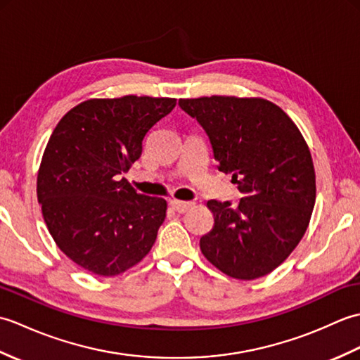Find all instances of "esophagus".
<instances>
[{"mask_svg": "<svg viewBox=\"0 0 360 360\" xmlns=\"http://www.w3.org/2000/svg\"><path fill=\"white\" fill-rule=\"evenodd\" d=\"M170 205H172V209H173V210H176L178 213H186L188 209H192V207H193L195 202H192V201L172 200V201H170Z\"/></svg>", "mask_w": 360, "mask_h": 360, "instance_id": "1", "label": "esophagus"}]
</instances>
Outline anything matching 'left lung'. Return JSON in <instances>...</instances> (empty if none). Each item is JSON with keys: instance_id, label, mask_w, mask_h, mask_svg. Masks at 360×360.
Here are the masks:
<instances>
[{"instance_id": "left-lung-1", "label": "left lung", "mask_w": 360, "mask_h": 360, "mask_svg": "<svg viewBox=\"0 0 360 360\" xmlns=\"http://www.w3.org/2000/svg\"><path fill=\"white\" fill-rule=\"evenodd\" d=\"M207 133L218 170L232 174L243 198L207 201L213 227L202 255L229 277L255 280L285 262L303 238L316 204V172L300 129L262 97L179 98Z\"/></svg>"}]
</instances>
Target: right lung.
Wrapping results in <instances>:
<instances>
[{"mask_svg":"<svg viewBox=\"0 0 360 360\" xmlns=\"http://www.w3.org/2000/svg\"><path fill=\"white\" fill-rule=\"evenodd\" d=\"M172 97L89 98L60 119L37 176V198L58 249L98 277H116L148 255L165 219L164 198L125 178Z\"/></svg>","mask_w":360,"mask_h":360,"instance_id":"obj_1","label":"right lung"}]
</instances>
